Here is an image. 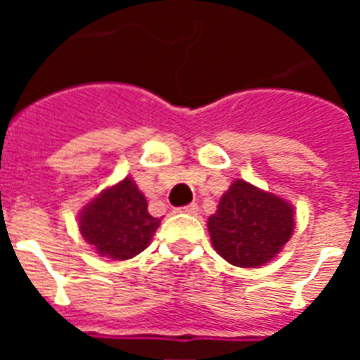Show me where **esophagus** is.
Returning <instances> with one entry per match:
<instances>
[{
	"label": "esophagus",
	"instance_id": "34e87169",
	"mask_svg": "<svg viewBox=\"0 0 360 360\" xmlns=\"http://www.w3.org/2000/svg\"><path fill=\"white\" fill-rule=\"evenodd\" d=\"M179 212H185V214L196 216V214H198V204H187V206H183V208H179Z\"/></svg>",
	"mask_w": 360,
	"mask_h": 360
}]
</instances>
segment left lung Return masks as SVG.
Here are the masks:
<instances>
[{
    "label": "left lung",
    "instance_id": "8db88e82",
    "mask_svg": "<svg viewBox=\"0 0 360 360\" xmlns=\"http://www.w3.org/2000/svg\"><path fill=\"white\" fill-rule=\"evenodd\" d=\"M293 206L237 179L224 193L218 210L208 218L214 249L233 266L258 268L270 262L291 239Z\"/></svg>",
    "mask_w": 360,
    "mask_h": 360
}]
</instances>
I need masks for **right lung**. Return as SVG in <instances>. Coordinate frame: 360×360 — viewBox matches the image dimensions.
<instances>
[{"label":"right lung","instance_id":"1","mask_svg":"<svg viewBox=\"0 0 360 360\" xmlns=\"http://www.w3.org/2000/svg\"><path fill=\"white\" fill-rule=\"evenodd\" d=\"M162 219L148 214V202L133 179L105 188L79 216L82 237L105 258L127 260L146 249Z\"/></svg>","mask_w":360,"mask_h":360}]
</instances>
